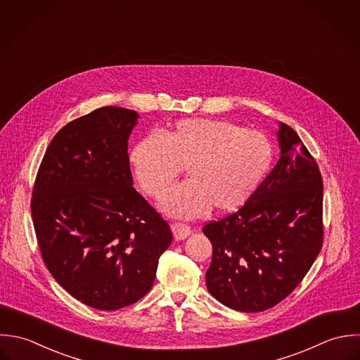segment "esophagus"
<instances>
[{"label":"esophagus","mask_w":360,"mask_h":360,"mask_svg":"<svg viewBox=\"0 0 360 360\" xmlns=\"http://www.w3.org/2000/svg\"><path fill=\"white\" fill-rule=\"evenodd\" d=\"M170 228H172V232H173L176 240H184L191 235V228L184 225V224L174 222V224L170 225Z\"/></svg>","instance_id":"1"}]
</instances>
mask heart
<instances>
[{
    "instance_id": "obj_1",
    "label": "heart",
    "mask_w": 360,
    "mask_h": 360,
    "mask_svg": "<svg viewBox=\"0 0 360 360\" xmlns=\"http://www.w3.org/2000/svg\"><path fill=\"white\" fill-rule=\"evenodd\" d=\"M274 158L269 139L235 122L186 119L135 143L131 166L141 188L160 198L181 167L187 181L162 200V210L177 218H197L210 207L232 212L257 190Z\"/></svg>"
}]
</instances>
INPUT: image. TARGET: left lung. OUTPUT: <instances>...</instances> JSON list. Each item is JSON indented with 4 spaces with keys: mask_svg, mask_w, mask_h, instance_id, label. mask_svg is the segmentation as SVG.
Masks as SVG:
<instances>
[{
    "mask_svg": "<svg viewBox=\"0 0 360 360\" xmlns=\"http://www.w3.org/2000/svg\"><path fill=\"white\" fill-rule=\"evenodd\" d=\"M281 158L243 207L202 228L212 243L207 288L244 313L268 310L302 282L323 247V177L288 124Z\"/></svg>",
    "mask_w": 360,
    "mask_h": 360,
    "instance_id": "obj_1",
    "label": "left lung"
}]
</instances>
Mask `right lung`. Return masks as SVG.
Masks as SVG:
<instances>
[{"instance_id": "right-lung-1", "label": "right lung", "mask_w": 360, "mask_h": 360, "mask_svg": "<svg viewBox=\"0 0 360 360\" xmlns=\"http://www.w3.org/2000/svg\"><path fill=\"white\" fill-rule=\"evenodd\" d=\"M134 110L106 106L64 125L46 149L30 211L43 261L77 300L119 310L152 288L173 235L132 187Z\"/></svg>"}]
</instances>
